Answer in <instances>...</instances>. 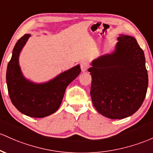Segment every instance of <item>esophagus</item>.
Masks as SVG:
<instances>
[{"mask_svg": "<svg viewBox=\"0 0 153 153\" xmlns=\"http://www.w3.org/2000/svg\"><path fill=\"white\" fill-rule=\"evenodd\" d=\"M89 68V65L87 62H82L80 64V68H81L82 72H85L88 70V68Z\"/></svg>", "mask_w": 153, "mask_h": 153, "instance_id": "1", "label": "esophagus"}]
</instances>
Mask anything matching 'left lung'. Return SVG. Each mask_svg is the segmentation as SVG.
Returning a JSON list of instances; mask_svg holds the SVG:
<instances>
[{"label":"left lung","mask_w":153,"mask_h":153,"mask_svg":"<svg viewBox=\"0 0 153 153\" xmlns=\"http://www.w3.org/2000/svg\"><path fill=\"white\" fill-rule=\"evenodd\" d=\"M117 41L115 51L93 60L88 70L94 106L110 119L135 113L143 103L148 85L145 53L137 40L121 34Z\"/></svg>","instance_id":"obj_1"}]
</instances>
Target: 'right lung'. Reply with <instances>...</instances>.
Wrapping results in <instances>:
<instances>
[{"mask_svg":"<svg viewBox=\"0 0 153 153\" xmlns=\"http://www.w3.org/2000/svg\"><path fill=\"white\" fill-rule=\"evenodd\" d=\"M30 36L25 34L14 46L6 70V83L11 102L20 112L30 117H44L58 110L66 88L81 70L77 65L45 83H36L27 79L22 73L19 57Z\"/></svg>","mask_w":153,"mask_h":153,"instance_id":"obj_1","label":"right lung"}]
</instances>
